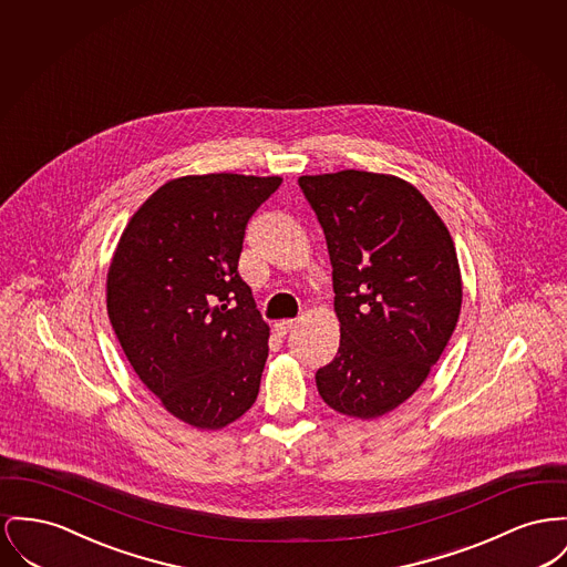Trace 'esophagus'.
<instances>
[{
	"mask_svg": "<svg viewBox=\"0 0 567 567\" xmlns=\"http://www.w3.org/2000/svg\"><path fill=\"white\" fill-rule=\"evenodd\" d=\"M293 328H296V319H282V321H278L274 326V332L278 333V336H287Z\"/></svg>",
	"mask_w": 567,
	"mask_h": 567,
	"instance_id": "obj_1",
	"label": "esophagus"
}]
</instances>
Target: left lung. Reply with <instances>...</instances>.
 <instances>
[{"label": "left lung", "instance_id": "left-lung-1", "mask_svg": "<svg viewBox=\"0 0 567 567\" xmlns=\"http://www.w3.org/2000/svg\"><path fill=\"white\" fill-rule=\"evenodd\" d=\"M328 241L340 347L317 370L333 411L374 420L426 381L456 330L463 278L433 205L396 175H301Z\"/></svg>", "mask_w": 567, "mask_h": 567}]
</instances>
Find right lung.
<instances>
[{
	"mask_svg": "<svg viewBox=\"0 0 567 567\" xmlns=\"http://www.w3.org/2000/svg\"><path fill=\"white\" fill-rule=\"evenodd\" d=\"M282 177L237 173L168 179L133 218L106 274V312L168 413L220 431L257 400L269 326L237 261L244 231Z\"/></svg>",
	"mask_w": 567,
	"mask_h": 567,
	"instance_id": "obj_1",
	"label": "right lung"
}]
</instances>
